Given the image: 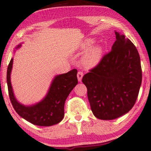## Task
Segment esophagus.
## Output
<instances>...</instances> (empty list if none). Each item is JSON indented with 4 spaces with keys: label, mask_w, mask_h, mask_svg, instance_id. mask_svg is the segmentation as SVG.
Here are the masks:
<instances>
[{
    "label": "esophagus",
    "mask_w": 151,
    "mask_h": 151,
    "mask_svg": "<svg viewBox=\"0 0 151 151\" xmlns=\"http://www.w3.org/2000/svg\"><path fill=\"white\" fill-rule=\"evenodd\" d=\"M77 77H78V81L81 82L82 81V78H83V73L81 71H79L78 73Z\"/></svg>",
    "instance_id": "esophagus-1"
}]
</instances>
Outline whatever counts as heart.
Segmentation results:
<instances>
[{
  "label": "heart",
  "mask_w": 151,
  "mask_h": 151,
  "mask_svg": "<svg viewBox=\"0 0 151 151\" xmlns=\"http://www.w3.org/2000/svg\"><path fill=\"white\" fill-rule=\"evenodd\" d=\"M94 42V39L87 38L80 44V50H87L81 59V64L85 68H91L97 66L103 57V48L100 45L92 46Z\"/></svg>",
  "instance_id": "heart-1"
}]
</instances>
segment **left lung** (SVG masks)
<instances>
[{
	"label": "left lung",
	"mask_w": 151,
	"mask_h": 151,
	"mask_svg": "<svg viewBox=\"0 0 151 151\" xmlns=\"http://www.w3.org/2000/svg\"><path fill=\"white\" fill-rule=\"evenodd\" d=\"M111 51L83 76L91 110L100 120H113L132 109L142 81L139 52L124 35L115 31Z\"/></svg>",
	"instance_id": "left-lung-1"
}]
</instances>
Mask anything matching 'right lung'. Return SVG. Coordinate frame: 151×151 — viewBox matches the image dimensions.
Returning a JSON list of instances; mask_svg holds the SVG:
<instances>
[{
    "instance_id": "1",
    "label": "right lung",
    "mask_w": 151,
    "mask_h": 151,
    "mask_svg": "<svg viewBox=\"0 0 151 151\" xmlns=\"http://www.w3.org/2000/svg\"><path fill=\"white\" fill-rule=\"evenodd\" d=\"M22 44L16 47L17 50ZM15 51V50H14ZM13 58L11 59L7 70V83L12 106L19 115L28 122L38 126H52L60 122L64 116V104L68 94L78 84L76 69L66 73L56 76L52 81L47 94L40 101L30 106L19 102L14 94L11 84V71Z\"/></svg>"
}]
</instances>
